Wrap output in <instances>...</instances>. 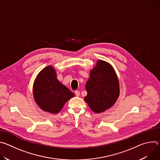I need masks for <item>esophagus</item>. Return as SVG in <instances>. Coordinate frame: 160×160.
<instances>
[{
    "mask_svg": "<svg viewBox=\"0 0 160 160\" xmlns=\"http://www.w3.org/2000/svg\"><path fill=\"white\" fill-rule=\"evenodd\" d=\"M75 94V95H76L77 96H80V92H79L78 90H76Z\"/></svg>",
    "mask_w": 160,
    "mask_h": 160,
    "instance_id": "34e87169",
    "label": "esophagus"
}]
</instances>
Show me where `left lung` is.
I'll return each mask as SVG.
<instances>
[{
	"label": "left lung",
	"mask_w": 160,
	"mask_h": 160,
	"mask_svg": "<svg viewBox=\"0 0 160 160\" xmlns=\"http://www.w3.org/2000/svg\"><path fill=\"white\" fill-rule=\"evenodd\" d=\"M85 88L87 95L84 100L94 112L99 113L112 106L118 98L120 85L112 66L98 60L90 72Z\"/></svg>",
	"instance_id": "1"
}]
</instances>
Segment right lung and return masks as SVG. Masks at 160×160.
Returning <instances> with one entry per match:
<instances>
[{"label":"right lung","mask_w":160,"mask_h":160,"mask_svg":"<svg viewBox=\"0 0 160 160\" xmlns=\"http://www.w3.org/2000/svg\"><path fill=\"white\" fill-rule=\"evenodd\" d=\"M33 97L38 106L45 111L58 113L75 94L57 79L55 70L48 66L38 73L33 84Z\"/></svg>","instance_id":"obj_1"}]
</instances>
